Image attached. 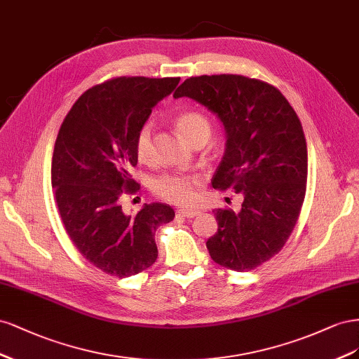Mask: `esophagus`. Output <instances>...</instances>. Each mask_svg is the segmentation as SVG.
Segmentation results:
<instances>
[{"mask_svg": "<svg viewBox=\"0 0 359 359\" xmlns=\"http://www.w3.org/2000/svg\"><path fill=\"white\" fill-rule=\"evenodd\" d=\"M180 217H185V218H194L197 217L198 215V210H194V209H188V208H183V209H179L177 212Z\"/></svg>", "mask_w": 359, "mask_h": 359, "instance_id": "esophagus-1", "label": "esophagus"}]
</instances>
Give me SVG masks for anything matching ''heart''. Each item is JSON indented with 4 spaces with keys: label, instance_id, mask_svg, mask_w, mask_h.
Here are the masks:
<instances>
[{
    "label": "heart",
    "instance_id": "obj_1",
    "mask_svg": "<svg viewBox=\"0 0 359 359\" xmlns=\"http://www.w3.org/2000/svg\"><path fill=\"white\" fill-rule=\"evenodd\" d=\"M176 126L192 144L198 141L209 140L212 134V123L203 112L196 109L182 111L176 116ZM153 146V125L150 121L144 123L135 138V153L141 162H147L151 156ZM197 185V179L185 176V174H165L153 182V191L159 197L170 203L185 204L194 198V187Z\"/></svg>",
    "mask_w": 359,
    "mask_h": 359
}]
</instances>
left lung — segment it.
Returning <instances> with one entry per match:
<instances>
[{
    "label": "left lung",
    "instance_id": "8db88e82",
    "mask_svg": "<svg viewBox=\"0 0 359 359\" xmlns=\"http://www.w3.org/2000/svg\"><path fill=\"white\" fill-rule=\"evenodd\" d=\"M206 107L227 135L215 189L241 194L242 209H217L218 231L206 242L224 268L245 272L278 254L299 218L309 156L301 120L278 88L242 75L188 78L174 91Z\"/></svg>",
    "mask_w": 359,
    "mask_h": 359
}]
</instances>
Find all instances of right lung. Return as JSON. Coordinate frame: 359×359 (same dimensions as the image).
I'll return each mask as SVG.
<instances>
[{"label":"right lung","mask_w":359,"mask_h":359,"mask_svg":"<svg viewBox=\"0 0 359 359\" xmlns=\"http://www.w3.org/2000/svg\"><path fill=\"white\" fill-rule=\"evenodd\" d=\"M180 78L120 76L91 87L75 102L54 146L50 182L61 221L78 251L105 273L126 278L156 262L155 231L174 219L168 204L151 203L130 217L123 194H134L135 138L151 108Z\"/></svg>","instance_id":"add662e5"}]
</instances>
